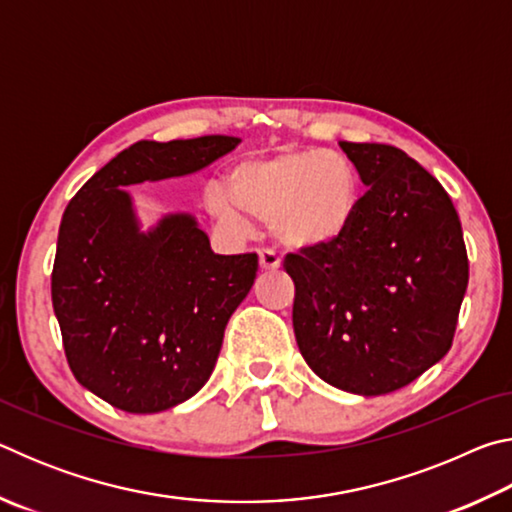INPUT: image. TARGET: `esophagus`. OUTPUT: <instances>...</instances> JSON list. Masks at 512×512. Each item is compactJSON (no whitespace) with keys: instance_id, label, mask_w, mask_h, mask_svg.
Listing matches in <instances>:
<instances>
[{"instance_id":"34e87169","label":"esophagus","mask_w":512,"mask_h":512,"mask_svg":"<svg viewBox=\"0 0 512 512\" xmlns=\"http://www.w3.org/2000/svg\"><path fill=\"white\" fill-rule=\"evenodd\" d=\"M259 268H262V271H275V268H280V257L268 248L259 250Z\"/></svg>"}]
</instances>
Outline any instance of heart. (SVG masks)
<instances>
[{
	"label": "heart",
	"mask_w": 512,
	"mask_h": 512,
	"mask_svg": "<svg viewBox=\"0 0 512 512\" xmlns=\"http://www.w3.org/2000/svg\"><path fill=\"white\" fill-rule=\"evenodd\" d=\"M361 183L341 153L289 149L232 167L228 185L210 183L205 203L212 216L235 230L248 217L268 223L277 244L293 250L332 246L357 216Z\"/></svg>",
	"instance_id": "heart-1"
}]
</instances>
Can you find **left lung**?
<instances>
[{
	"instance_id": "obj_1",
	"label": "left lung",
	"mask_w": 512,
	"mask_h": 512,
	"mask_svg": "<svg viewBox=\"0 0 512 512\" xmlns=\"http://www.w3.org/2000/svg\"><path fill=\"white\" fill-rule=\"evenodd\" d=\"M339 146L368 192L343 239L284 259L293 332L327 384L386 395L452 348L470 264L452 198L427 169L388 144Z\"/></svg>"
}]
</instances>
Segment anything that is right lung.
<instances>
[{"mask_svg":"<svg viewBox=\"0 0 512 512\" xmlns=\"http://www.w3.org/2000/svg\"><path fill=\"white\" fill-rule=\"evenodd\" d=\"M239 137L142 140L115 155L65 207L51 302L76 381L126 413L194 397L248 296L257 255H216L196 216L142 230L128 185L180 178L237 149Z\"/></svg>","mask_w":512,"mask_h":512,"instance_id":"obj_1","label":"right lung"}]
</instances>
